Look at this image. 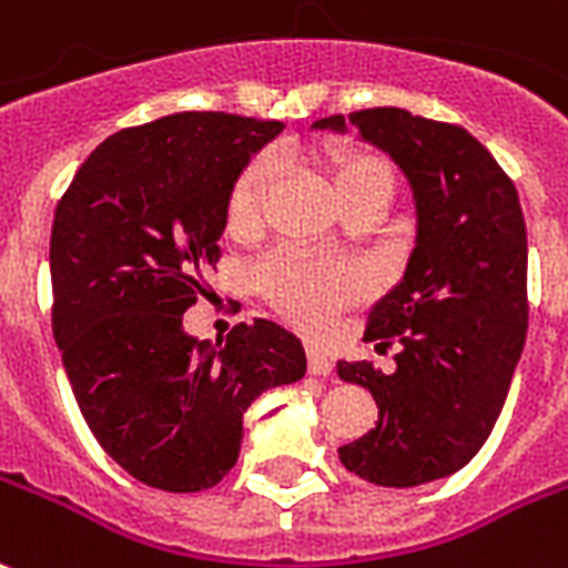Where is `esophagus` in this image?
I'll return each instance as SVG.
<instances>
[{
	"instance_id": "1",
	"label": "esophagus",
	"mask_w": 568,
	"mask_h": 568,
	"mask_svg": "<svg viewBox=\"0 0 568 568\" xmlns=\"http://www.w3.org/2000/svg\"><path fill=\"white\" fill-rule=\"evenodd\" d=\"M306 361H310V375L327 378V375H331V372H333V361L324 352H318V348H310V354H306Z\"/></svg>"
}]
</instances>
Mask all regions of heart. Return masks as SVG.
I'll list each match as a JSON object with an SVG mask.
<instances>
[{"label": "heart", "instance_id": "1", "mask_svg": "<svg viewBox=\"0 0 568 568\" xmlns=\"http://www.w3.org/2000/svg\"><path fill=\"white\" fill-rule=\"evenodd\" d=\"M274 172V160L258 158L237 175L226 205L229 226L250 229L258 223ZM333 181H336L339 199H348L369 187L389 190L393 187V172H389L387 160H381L378 154L354 151L342 160ZM255 280L262 285V292L267 294V301L306 331H322L333 315L345 310L361 294L357 271L327 262L322 255L303 253V250L267 253L255 265Z\"/></svg>", "mask_w": 568, "mask_h": 568}]
</instances>
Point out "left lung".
Segmentation results:
<instances>
[{"label":"left lung","instance_id":"obj_1","mask_svg":"<svg viewBox=\"0 0 568 568\" xmlns=\"http://www.w3.org/2000/svg\"><path fill=\"white\" fill-rule=\"evenodd\" d=\"M352 124L408 175L417 246L363 333L384 348L399 342L396 369L336 366L378 405L375 428L339 447V462L366 483L408 488L465 467L500 417L530 310L525 214L513 179L465 128L396 106L357 110Z\"/></svg>","mask_w":568,"mask_h":568}]
</instances>
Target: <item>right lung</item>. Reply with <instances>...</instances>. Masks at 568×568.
<instances>
[{
  "label": "right lung",
  "instance_id": "obj_1",
  "mask_svg": "<svg viewBox=\"0 0 568 568\" xmlns=\"http://www.w3.org/2000/svg\"><path fill=\"white\" fill-rule=\"evenodd\" d=\"M280 121L175 112L112 133L77 169L50 235L53 336L103 453L151 488L202 491L235 467L250 402L306 372L267 318L226 345L181 315L220 262L232 184Z\"/></svg>",
  "mask_w": 568,
  "mask_h": 568
}]
</instances>
